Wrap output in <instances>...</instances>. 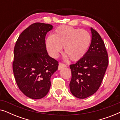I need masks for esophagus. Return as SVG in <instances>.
Masks as SVG:
<instances>
[{
	"mask_svg": "<svg viewBox=\"0 0 120 120\" xmlns=\"http://www.w3.org/2000/svg\"><path fill=\"white\" fill-rule=\"evenodd\" d=\"M65 67H66V65L62 63H59V65H58V70H61L62 68H65Z\"/></svg>",
	"mask_w": 120,
	"mask_h": 120,
	"instance_id": "obj_1",
	"label": "esophagus"
}]
</instances>
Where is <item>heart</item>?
Wrapping results in <instances>:
<instances>
[{"label": "heart", "instance_id": "obj_1", "mask_svg": "<svg viewBox=\"0 0 120 120\" xmlns=\"http://www.w3.org/2000/svg\"><path fill=\"white\" fill-rule=\"evenodd\" d=\"M91 36L87 31L69 26H60L54 30L52 36L46 39L45 46L50 56L57 58L62 51L71 61L81 60L88 52Z\"/></svg>", "mask_w": 120, "mask_h": 120}]
</instances>
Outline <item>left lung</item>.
<instances>
[{
  "label": "left lung",
  "instance_id": "left-lung-1",
  "mask_svg": "<svg viewBox=\"0 0 120 120\" xmlns=\"http://www.w3.org/2000/svg\"><path fill=\"white\" fill-rule=\"evenodd\" d=\"M91 43L86 55L76 63L70 65V92L80 99L88 97L97 91L109 63L104 41L96 30L91 28Z\"/></svg>",
  "mask_w": 120,
  "mask_h": 120
}]
</instances>
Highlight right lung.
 <instances>
[{
  "label": "right lung",
  "instance_id": "add662e5",
  "mask_svg": "<svg viewBox=\"0 0 120 120\" xmlns=\"http://www.w3.org/2000/svg\"><path fill=\"white\" fill-rule=\"evenodd\" d=\"M51 24L35 23L23 31L14 48L13 71L19 90L28 97L43 98L49 92L50 79L58 69V62L50 57L45 46Z\"/></svg>",
  "mask_w": 120,
  "mask_h": 120
}]
</instances>
